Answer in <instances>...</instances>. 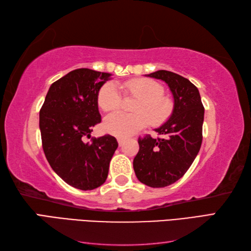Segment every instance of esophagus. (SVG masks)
Instances as JSON below:
<instances>
[{
	"instance_id": "34e87169",
	"label": "esophagus",
	"mask_w": 251,
	"mask_h": 251,
	"mask_svg": "<svg viewBox=\"0 0 251 251\" xmlns=\"http://www.w3.org/2000/svg\"><path fill=\"white\" fill-rule=\"evenodd\" d=\"M117 142H119V146L122 147L123 145H124L125 139H124V138H117Z\"/></svg>"
}]
</instances>
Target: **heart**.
Returning a JSON list of instances; mask_svg holds the SVG:
<instances>
[{
	"label": "heart",
	"mask_w": 251,
	"mask_h": 251,
	"mask_svg": "<svg viewBox=\"0 0 251 251\" xmlns=\"http://www.w3.org/2000/svg\"><path fill=\"white\" fill-rule=\"evenodd\" d=\"M126 95L134 96L138 100L132 111L134 114L113 113L104 121V129L115 137L124 138L135 134L143 127L166 123L174 112V101L164 94L159 83L149 78H137L121 84ZM99 108L104 112H113L119 109L121 96L115 84L106 83L99 89L97 96Z\"/></svg>",
	"instance_id": "1"
}]
</instances>
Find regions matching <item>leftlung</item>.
<instances>
[{
  "mask_svg": "<svg viewBox=\"0 0 251 251\" xmlns=\"http://www.w3.org/2000/svg\"><path fill=\"white\" fill-rule=\"evenodd\" d=\"M147 76L162 79L172 90L175 105L169 120L155 131L162 138L139 137L134 158L138 180L151 188L175 183L194 162L201 146L204 105L199 89L188 78L166 70Z\"/></svg>",
  "mask_w": 251,
  "mask_h": 251,
  "instance_id": "8db88e82",
  "label": "left lung"
}]
</instances>
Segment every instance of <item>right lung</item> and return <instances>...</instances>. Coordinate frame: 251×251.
Segmentation results:
<instances>
[{
  "instance_id": "right-lung-1",
  "label": "right lung",
  "mask_w": 251,
  "mask_h": 251,
  "mask_svg": "<svg viewBox=\"0 0 251 251\" xmlns=\"http://www.w3.org/2000/svg\"><path fill=\"white\" fill-rule=\"evenodd\" d=\"M111 74L76 69L54 82L40 111L42 147L52 170L75 189L98 188L119 147L110 135L90 138L101 122L97 96Z\"/></svg>"
}]
</instances>
